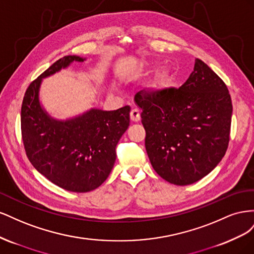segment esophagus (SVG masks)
I'll use <instances>...</instances> for the list:
<instances>
[{"instance_id": "esophagus-1", "label": "esophagus", "mask_w": 254, "mask_h": 254, "mask_svg": "<svg viewBox=\"0 0 254 254\" xmlns=\"http://www.w3.org/2000/svg\"><path fill=\"white\" fill-rule=\"evenodd\" d=\"M140 110L137 108H133L131 111H130V119H131L132 122H139L140 121Z\"/></svg>"}]
</instances>
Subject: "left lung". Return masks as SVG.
Segmentation results:
<instances>
[{"label": "left lung", "instance_id": "8db88e82", "mask_svg": "<svg viewBox=\"0 0 254 254\" xmlns=\"http://www.w3.org/2000/svg\"><path fill=\"white\" fill-rule=\"evenodd\" d=\"M145 147L153 170L176 186H188L211 173L224 158L231 128L228 88L202 60L179 89L141 90Z\"/></svg>", "mask_w": 254, "mask_h": 254}]
</instances>
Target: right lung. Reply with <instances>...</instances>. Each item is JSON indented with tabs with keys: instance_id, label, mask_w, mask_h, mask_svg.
Segmentation results:
<instances>
[{
	"instance_id": "right-lung-1",
	"label": "right lung",
	"mask_w": 254,
	"mask_h": 254,
	"mask_svg": "<svg viewBox=\"0 0 254 254\" xmlns=\"http://www.w3.org/2000/svg\"><path fill=\"white\" fill-rule=\"evenodd\" d=\"M86 58H60L27 88L21 108L23 143L36 170L59 188L75 193L93 190L112 171L115 147L130 123V107L113 111L91 108L66 120H57L43 108L40 88L50 77Z\"/></svg>"
}]
</instances>
